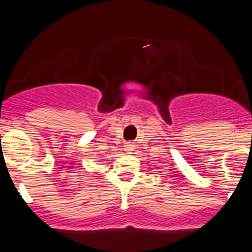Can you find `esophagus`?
<instances>
[{
	"mask_svg": "<svg viewBox=\"0 0 252 252\" xmlns=\"http://www.w3.org/2000/svg\"><path fill=\"white\" fill-rule=\"evenodd\" d=\"M134 148H135V146H134V143H132V142H126V144H124V150H126L128 154H130V153L134 150Z\"/></svg>",
	"mask_w": 252,
	"mask_h": 252,
	"instance_id": "1",
	"label": "esophagus"
}]
</instances>
